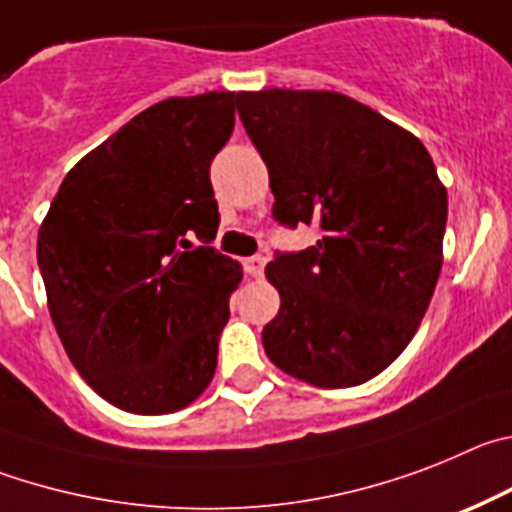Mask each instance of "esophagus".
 Returning a JSON list of instances; mask_svg holds the SVG:
<instances>
[{"label":"esophagus","mask_w":512,"mask_h":512,"mask_svg":"<svg viewBox=\"0 0 512 512\" xmlns=\"http://www.w3.org/2000/svg\"><path fill=\"white\" fill-rule=\"evenodd\" d=\"M262 270H265V257H260V255L247 257V260H245V273L250 275V278H260Z\"/></svg>","instance_id":"1"}]
</instances>
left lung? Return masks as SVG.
<instances>
[{"label":"left lung","mask_w":512,"mask_h":512,"mask_svg":"<svg viewBox=\"0 0 512 512\" xmlns=\"http://www.w3.org/2000/svg\"><path fill=\"white\" fill-rule=\"evenodd\" d=\"M280 224H316L311 250L267 262L280 311L275 367L313 388L380 375L421 326L444 262L446 188L423 142L339 91L237 94Z\"/></svg>","instance_id":"8db88e82"}]
</instances>
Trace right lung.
<instances>
[{"label": "right lung", "mask_w": 512, "mask_h": 512, "mask_svg": "<svg viewBox=\"0 0 512 512\" xmlns=\"http://www.w3.org/2000/svg\"><path fill=\"white\" fill-rule=\"evenodd\" d=\"M234 91L170 96L78 160L38 229L50 319L91 388L127 413L181 411L209 388L242 265L214 247L209 165Z\"/></svg>", "instance_id": "right-lung-1"}]
</instances>
